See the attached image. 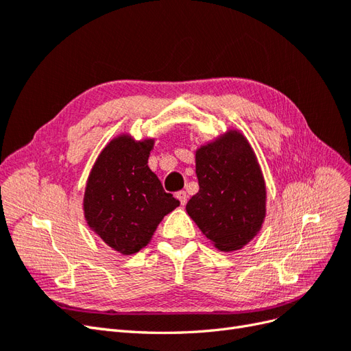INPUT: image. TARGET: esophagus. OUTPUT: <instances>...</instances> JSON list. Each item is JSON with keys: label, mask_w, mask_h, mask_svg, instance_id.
Masks as SVG:
<instances>
[{"label": "esophagus", "mask_w": 351, "mask_h": 351, "mask_svg": "<svg viewBox=\"0 0 351 351\" xmlns=\"http://www.w3.org/2000/svg\"><path fill=\"white\" fill-rule=\"evenodd\" d=\"M176 197L180 200V204H182V205H186V202H187V195H186V192H183V190H180V192H177V193H176Z\"/></svg>", "instance_id": "esophagus-1"}]
</instances>
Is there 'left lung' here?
<instances>
[{
  "mask_svg": "<svg viewBox=\"0 0 351 351\" xmlns=\"http://www.w3.org/2000/svg\"><path fill=\"white\" fill-rule=\"evenodd\" d=\"M199 192L186 210L221 252L240 250L261 231L267 217V184L252 145L230 129L195 152Z\"/></svg>",
  "mask_w": 351,
  "mask_h": 351,
  "instance_id": "left-lung-1",
  "label": "left lung"
}]
</instances>
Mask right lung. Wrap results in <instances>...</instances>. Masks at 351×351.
Instances as JSON below:
<instances>
[{
    "label": "right lung",
    "mask_w": 351,
    "mask_h": 351,
    "mask_svg": "<svg viewBox=\"0 0 351 351\" xmlns=\"http://www.w3.org/2000/svg\"><path fill=\"white\" fill-rule=\"evenodd\" d=\"M154 143V137L115 136L98 155L84 187L88 227L124 256L147 246L159 222L180 206L147 165Z\"/></svg>",
    "instance_id": "obj_1"
}]
</instances>
